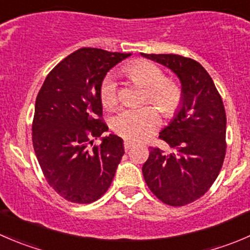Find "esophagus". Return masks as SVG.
<instances>
[{"mask_svg": "<svg viewBox=\"0 0 250 250\" xmlns=\"http://www.w3.org/2000/svg\"><path fill=\"white\" fill-rule=\"evenodd\" d=\"M133 145H134V143H133V141L125 140V151H128V150H129V148H132Z\"/></svg>", "mask_w": 250, "mask_h": 250, "instance_id": "obj_1", "label": "esophagus"}]
</instances>
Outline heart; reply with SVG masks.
Segmentation results:
<instances>
[{
    "instance_id": "1",
    "label": "heart",
    "mask_w": 250,
    "mask_h": 250,
    "mask_svg": "<svg viewBox=\"0 0 250 250\" xmlns=\"http://www.w3.org/2000/svg\"><path fill=\"white\" fill-rule=\"evenodd\" d=\"M125 74L133 82L146 89V99L155 104L167 117L175 115L180 107L181 89L172 80L165 78L162 70L147 60H137L125 67ZM100 99L107 109L117 103V85L111 76L100 84ZM161 123L160 112L153 106L128 107L121 110L112 120V128L118 135L130 140L150 137Z\"/></svg>"
}]
</instances>
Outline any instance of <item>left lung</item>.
I'll list each match as a JSON object with an SVG mask.
<instances>
[{
  "instance_id": "1",
  "label": "left lung",
  "mask_w": 250,
  "mask_h": 250,
  "mask_svg": "<svg viewBox=\"0 0 250 250\" xmlns=\"http://www.w3.org/2000/svg\"><path fill=\"white\" fill-rule=\"evenodd\" d=\"M170 69L181 83L180 107L160 133L172 152L150 147L143 166L148 188L163 203L181 207L202 197L223 167L226 153V113L206 69L178 54H144Z\"/></svg>"
}]
</instances>
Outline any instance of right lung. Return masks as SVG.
Listing matches in <instances>:
<instances>
[{
	"label": "right lung",
	"instance_id": "1",
	"mask_svg": "<svg viewBox=\"0 0 250 250\" xmlns=\"http://www.w3.org/2000/svg\"><path fill=\"white\" fill-rule=\"evenodd\" d=\"M81 48L48 74L36 98L32 144L44 178L72 203H92L110 188L125 147L115 134L93 139L109 127L103 122L100 84L110 69L129 57Z\"/></svg>",
	"mask_w": 250,
	"mask_h": 250
}]
</instances>
